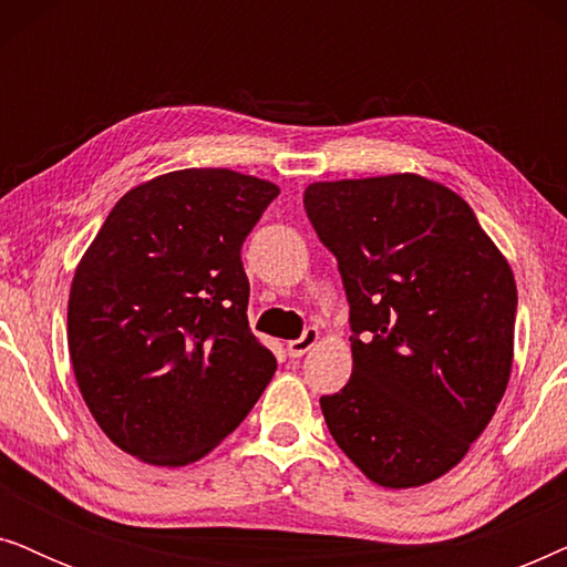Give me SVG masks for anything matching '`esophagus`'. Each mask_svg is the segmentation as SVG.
Returning a JSON list of instances; mask_svg holds the SVG:
<instances>
[{
    "instance_id": "34e87169",
    "label": "esophagus",
    "mask_w": 567,
    "mask_h": 567,
    "mask_svg": "<svg viewBox=\"0 0 567 567\" xmlns=\"http://www.w3.org/2000/svg\"><path fill=\"white\" fill-rule=\"evenodd\" d=\"M317 340H320V332H317V328H307L305 332H301V338L297 340H289V346H286V351H289L291 359H301L309 348H312Z\"/></svg>"
}]
</instances>
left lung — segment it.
I'll use <instances>...</instances> for the list:
<instances>
[{"label": "left lung", "mask_w": 567, "mask_h": 567, "mask_svg": "<svg viewBox=\"0 0 567 567\" xmlns=\"http://www.w3.org/2000/svg\"><path fill=\"white\" fill-rule=\"evenodd\" d=\"M305 208L351 307L353 371L324 423L377 485L431 483L506 392L514 274L467 200L421 175L312 183Z\"/></svg>", "instance_id": "1"}]
</instances>
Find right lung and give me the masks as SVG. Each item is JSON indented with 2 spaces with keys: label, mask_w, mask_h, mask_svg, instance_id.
<instances>
[{
  "label": "right lung",
  "mask_w": 567,
  "mask_h": 567,
  "mask_svg": "<svg viewBox=\"0 0 567 567\" xmlns=\"http://www.w3.org/2000/svg\"><path fill=\"white\" fill-rule=\"evenodd\" d=\"M276 196L235 169H177L128 190L84 252L69 355L92 417L136 460L206 456L274 377L247 322L243 245Z\"/></svg>",
  "instance_id": "right-lung-1"
}]
</instances>
